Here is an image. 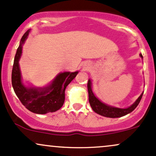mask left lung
<instances>
[{
    "label": "left lung",
    "instance_id": "obj_1",
    "mask_svg": "<svg viewBox=\"0 0 156 156\" xmlns=\"http://www.w3.org/2000/svg\"><path fill=\"white\" fill-rule=\"evenodd\" d=\"M141 58H143L142 55H140ZM87 90H88V97H89V103H90V107L92 108L93 111L98 114L101 115V116H105V117H110V118H118V117H122L125 115L128 114L132 112L138 105L139 104L140 101H141V97H142L143 94H141V96L138 98L133 104L129 108H125V109H122V108H114V107H111L107 105L104 104V103L101 102L97 97L94 96V93L92 92L91 90V83L90 80H89L87 82Z\"/></svg>",
    "mask_w": 156,
    "mask_h": 156
}]
</instances>
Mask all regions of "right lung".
Instances as JSON below:
<instances>
[{"label": "right lung", "instance_id": "right-lung-1", "mask_svg": "<svg viewBox=\"0 0 156 156\" xmlns=\"http://www.w3.org/2000/svg\"><path fill=\"white\" fill-rule=\"evenodd\" d=\"M29 30H28L20 40L14 59L12 71V84L17 97L29 111L37 114H45L57 111L63 105L65 90L68 85L75 78L78 71L59 73L49 87L43 89L27 88L21 83V75L18 61L22 54L23 44Z\"/></svg>", "mask_w": 156, "mask_h": 156}]
</instances>
